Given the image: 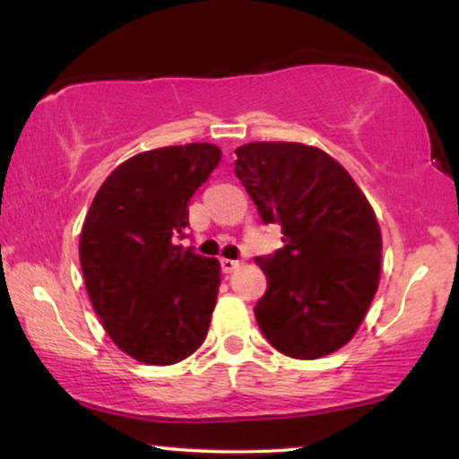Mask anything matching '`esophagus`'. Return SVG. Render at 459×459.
Wrapping results in <instances>:
<instances>
[{
  "label": "esophagus",
  "mask_w": 459,
  "mask_h": 459,
  "mask_svg": "<svg viewBox=\"0 0 459 459\" xmlns=\"http://www.w3.org/2000/svg\"><path fill=\"white\" fill-rule=\"evenodd\" d=\"M238 267H240V261H236V259H221V269H223V273H231V272H236Z\"/></svg>",
  "instance_id": "esophagus-1"
}]
</instances>
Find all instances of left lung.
<instances>
[{
	"mask_svg": "<svg viewBox=\"0 0 459 459\" xmlns=\"http://www.w3.org/2000/svg\"><path fill=\"white\" fill-rule=\"evenodd\" d=\"M236 156L234 173L263 223H278L284 234V247L255 259L267 275L256 324L294 359L334 353L353 338L378 290L382 236L372 206L347 169L319 148L253 142Z\"/></svg>",
	"mask_w": 459,
	"mask_h": 459,
	"instance_id": "1",
	"label": "left lung"
}]
</instances>
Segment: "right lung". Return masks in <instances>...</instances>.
Wrapping results in <instances>:
<instances>
[{
    "label": "right lung",
    "mask_w": 459,
    "mask_h": 459,
    "mask_svg": "<svg viewBox=\"0 0 459 459\" xmlns=\"http://www.w3.org/2000/svg\"><path fill=\"white\" fill-rule=\"evenodd\" d=\"M221 160L212 143L135 154L100 187L79 256L93 311L112 342L150 366H171L204 342L219 261L184 248L187 204Z\"/></svg>",
    "instance_id": "add662e5"
}]
</instances>
